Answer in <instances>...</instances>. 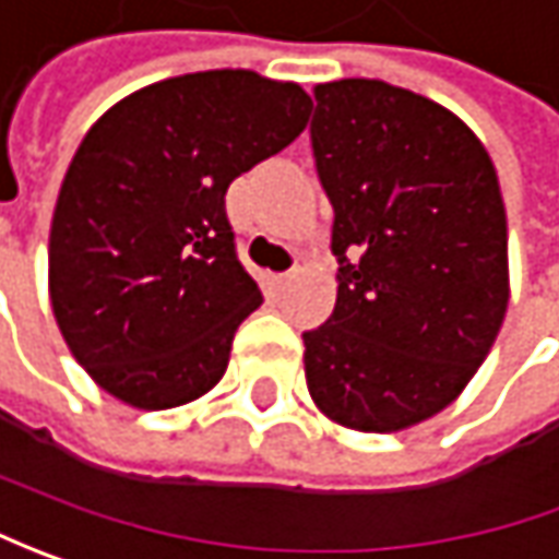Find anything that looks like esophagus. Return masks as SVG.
Segmentation results:
<instances>
[{
  "mask_svg": "<svg viewBox=\"0 0 559 559\" xmlns=\"http://www.w3.org/2000/svg\"><path fill=\"white\" fill-rule=\"evenodd\" d=\"M290 281H294V272H281V275H275V284H278V287L290 284Z\"/></svg>",
  "mask_w": 559,
  "mask_h": 559,
  "instance_id": "34e87169",
  "label": "esophagus"
}]
</instances>
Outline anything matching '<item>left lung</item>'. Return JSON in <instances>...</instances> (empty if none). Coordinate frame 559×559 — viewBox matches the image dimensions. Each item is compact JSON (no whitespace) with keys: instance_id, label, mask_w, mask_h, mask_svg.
<instances>
[{"instance_id":"1","label":"left lung","mask_w":559,"mask_h":559,"mask_svg":"<svg viewBox=\"0 0 559 559\" xmlns=\"http://www.w3.org/2000/svg\"><path fill=\"white\" fill-rule=\"evenodd\" d=\"M312 154L334 206L337 306L306 331V386L349 430L452 405L508 312V216L489 151L452 110L383 80L316 86Z\"/></svg>"}]
</instances>
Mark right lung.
Returning <instances> with one entry per match:
<instances>
[{
    "instance_id": "1",
    "label": "right lung",
    "mask_w": 559,
    "mask_h": 559,
    "mask_svg": "<svg viewBox=\"0 0 559 559\" xmlns=\"http://www.w3.org/2000/svg\"><path fill=\"white\" fill-rule=\"evenodd\" d=\"M312 98L253 70L139 88L80 142L49 235V297L88 377L145 412L213 390L262 302L225 191L306 129Z\"/></svg>"
}]
</instances>
